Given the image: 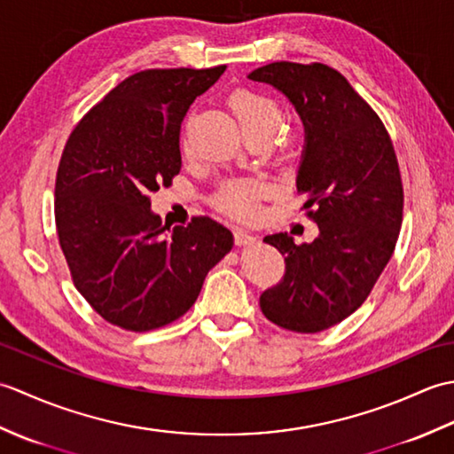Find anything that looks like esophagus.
Returning a JSON list of instances; mask_svg holds the SVG:
<instances>
[{"label":"esophagus","mask_w":454,"mask_h":454,"mask_svg":"<svg viewBox=\"0 0 454 454\" xmlns=\"http://www.w3.org/2000/svg\"><path fill=\"white\" fill-rule=\"evenodd\" d=\"M236 244L238 246H254L257 242V236L254 234H247L244 230H236Z\"/></svg>","instance_id":"1"}]
</instances>
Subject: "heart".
Listing matches in <instances>:
<instances>
[{"label":"heart","mask_w":454,"mask_h":454,"mask_svg":"<svg viewBox=\"0 0 454 454\" xmlns=\"http://www.w3.org/2000/svg\"><path fill=\"white\" fill-rule=\"evenodd\" d=\"M230 109L236 114L244 134L263 132L269 138H271V134L277 130L283 117L281 109H278V105L273 99L247 90L232 93V98H230ZM262 191V183L257 181H228L218 191L216 205L228 216L249 218L255 215Z\"/></svg>","instance_id":"1"}]
</instances>
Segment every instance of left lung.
<instances>
[{"mask_svg": "<svg viewBox=\"0 0 454 454\" xmlns=\"http://www.w3.org/2000/svg\"><path fill=\"white\" fill-rule=\"evenodd\" d=\"M247 78L281 91L304 124L296 192L320 230L301 246L286 232L265 236L286 267L259 306L285 330L324 332L366 301L396 247L403 208L396 152L379 114L330 66L273 62Z\"/></svg>", "mask_w": 454, "mask_h": 454, "instance_id": "8db88e82", "label": "left lung"}]
</instances>
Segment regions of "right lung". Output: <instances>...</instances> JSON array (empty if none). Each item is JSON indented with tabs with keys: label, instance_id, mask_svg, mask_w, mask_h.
<instances>
[{
	"label": "right lung",
	"instance_id": "1",
	"mask_svg": "<svg viewBox=\"0 0 454 454\" xmlns=\"http://www.w3.org/2000/svg\"><path fill=\"white\" fill-rule=\"evenodd\" d=\"M224 70L134 74L66 142L54 191L58 239L75 288L122 330L148 332L181 317L234 246L232 232L208 216L169 232L150 208V192L169 187L181 169L183 117Z\"/></svg>",
	"mask_w": 454,
	"mask_h": 454
}]
</instances>
